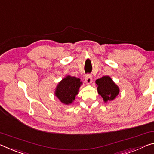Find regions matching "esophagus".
<instances>
[{
    "label": "esophagus",
    "mask_w": 154,
    "mask_h": 154,
    "mask_svg": "<svg viewBox=\"0 0 154 154\" xmlns=\"http://www.w3.org/2000/svg\"><path fill=\"white\" fill-rule=\"evenodd\" d=\"M85 82H86L87 84L90 85L91 83H92L93 82V79L91 75H87L86 77H85Z\"/></svg>",
    "instance_id": "esophagus-1"
}]
</instances>
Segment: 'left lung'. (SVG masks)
<instances>
[{"mask_svg": "<svg viewBox=\"0 0 154 154\" xmlns=\"http://www.w3.org/2000/svg\"><path fill=\"white\" fill-rule=\"evenodd\" d=\"M95 84L97 85L98 94L102 96L106 103L108 101L114 100L119 94V87L108 75L97 79L95 80Z\"/></svg>", "mask_w": 154, "mask_h": 154, "instance_id": "obj_1", "label": "left lung"}]
</instances>
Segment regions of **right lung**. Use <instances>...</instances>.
I'll return each mask as SVG.
<instances>
[{
  "mask_svg": "<svg viewBox=\"0 0 154 154\" xmlns=\"http://www.w3.org/2000/svg\"><path fill=\"white\" fill-rule=\"evenodd\" d=\"M82 82L79 78L67 75L58 83L54 95L60 102L65 105L72 104L75 96L79 94Z\"/></svg>",
  "mask_w": 154,
  "mask_h": 154,
  "instance_id": "1",
  "label": "right lung"
}]
</instances>
